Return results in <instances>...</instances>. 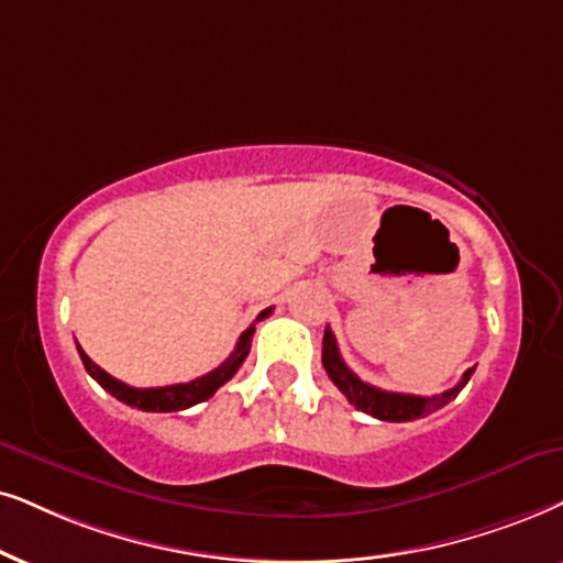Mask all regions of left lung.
<instances>
[{
	"instance_id": "obj_1",
	"label": "left lung",
	"mask_w": 563,
	"mask_h": 563,
	"mask_svg": "<svg viewBox=\"0 0 563 563\" xmlns=\"http://www.w3.org/2000/svg\"><path fill=\"white\" fill-rule=\"evenodd\" d=\"M322 364H324L327 376L334 382V387H338L340 393L347 397V402L355 405L358 410L368 412V416L379 418V421H389V423L416 421V418H423L433 410L444 408L446 402L457 397L460 389L465 387L473 376V368H467L457 387L446 389V393L433 395V397L384 393V389H379V387H372V384L361 382L358 376H355L351 368L345 366L343 355H340V351H338V340H334L330 327L324 330V340H322Z\"/></svg>"
}]
</instances>
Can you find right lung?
Returning a JSON list of instances; mask_svg holds the SVG:
<instances>
[{
  "mask_svg": "<svg viewBox=\"0 0 563 563\" xmlns=\"http://www.w3.org/2000/svg\"><path fill=\"white\" fill-rule=\"evenodd\" d=\"M269 311L273 309L262 311L260 319H265ZM252 334H254V324L249 327V330H244V334L239 338L236 347H233V353L218 368H212L210 374L199 376V379L184 382V384H168V387H151V389H137V387H130V384L113 379V376L106 374L101 366L92 364V361L88 358V353H85L80 345H77V353H80L85 372H88L98 384H101L106 393H111L113 397H117V400L132 405V408L147 410V412H174V410H187V408H191V405L205 402L208 397L216 395L218 389L223 387V384L229 382L231 376L239 372V366L246 361L249 347H252Z\"/></svg>",
  "mask_w": 563,
  "mask_h": 563,
  "instance_id": "1",
  "label": "right lung"
}]
</instances>
